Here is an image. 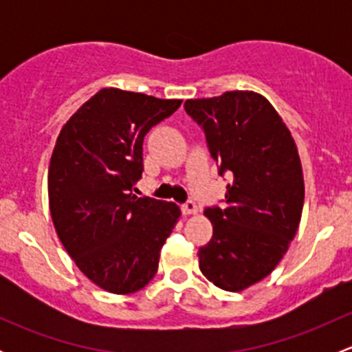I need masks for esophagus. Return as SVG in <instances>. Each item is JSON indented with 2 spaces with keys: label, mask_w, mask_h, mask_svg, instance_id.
I'll use <instances>...</instances> for the list:
<instances>
[{
  "label": "esophagus",
  "mask_w": 352,
  "mask_h": 352,
  "mask_svg": "<svg viewBox=\"0 0 352 352\" xmlns=\"http://www.w3.org/2000/svg\"><path fill=\"white\" fill-rule=\"evenodd\" d=\"M182 212L184 214H196L197 206L194 201H187L186 204H182Z\"/></svg>",
  "instance_id": "obj_1"
}]
</instances>
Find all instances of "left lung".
<instances>
[{
	"mask_svg": "<svg viewBox=\"0 0 352 352\" xmlns=\"http://www.w3.org/2000/svg\"><path fill=\"white\" fill-rule=\"evenodd\" d=\"M184 109L204 131L219 175L232 180L225 206L204 209L212 239L199 248V269L214 286L242 291L271 274L296 235L305 199L296 144L254 91L187 100Z\"/></svg>",
	"mask_w": 352,
	"mask_h": 352,
	"instance_id": "1",
	"label": "left lung"
}]
</instances>
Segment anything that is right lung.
I'll return each mask as SVG.
<instances>
[{"label":"right lung","mask_w":352,"mask_h":352,"mask_svg":"<svg viewBox=\"0 0 352 352\" xmlns=\"http://www.w3.org/2000/svg\"><path fill=\"white\" fill-rule=\"evenodd\" d=\"M180 104L104 88L56 141L47 177L54 228L80 271L110 293H134L155 278L180 216L173 202L131 192L144 170V136Z\"/></svg>","instance_id":"1"}]
</instances>
